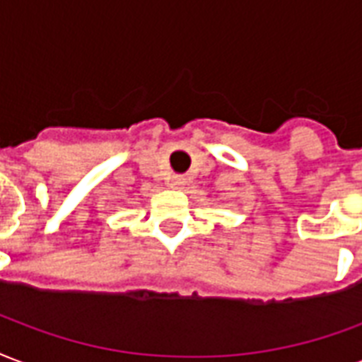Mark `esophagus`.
<instances>
[{
  "instance_id": "esophagus-1",
  "label": "esophagus",
  "mask_w": 362,
  "mask_h": 362,
  "mask_svg": "<svg viewBox=\"0 0 362 362\" xmlns=\"http://www.w3.org/2000/svg\"><path fill=\"white\" fill-rule=\"evenodd\" d=\"M182 184H184V178H182V176H173V178H170V186H174V188H178Z\"/></svg>"
}]
</instances>
